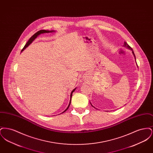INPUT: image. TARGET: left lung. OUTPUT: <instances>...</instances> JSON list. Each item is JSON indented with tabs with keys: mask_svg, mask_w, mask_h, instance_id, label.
I'll return each mask as SVG.
<instances>
[{
	"mask_svg": "<svg viewBox=\"0 0 153 153\" xmlns=\"http://www.w3.org/2000/svg\"><path fill=\"white\" fill-rule=\"evenodd\" d=\"M124 46H125V47H126V48H128V49H131V51H132V54H134V57L135 58V59H136V58H135V54H134V51H133V50H132V48H131L128 44L126 42H124ZM91 103V102H90ZM91 104L92 105V104L91 103ZM92 107H94L92 105Z\"/></svg>",
	"mask_w": 153,
	"mask_h": 153,
	"instance_id": "left-lung-1",
	"label": "left lung"
}]
</instances>
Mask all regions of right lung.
<instances>
[{
	"mask_svg": "<svg viewBox=\"0 0 153 153\" xmlns=\"http://www.w3.org/2000/svg\"><path fill=\"white\" fill-rule=\"evenodd\" d=\"M54 31H53V30H51V31H49V30H39V31H38V32H36V33H35L33 36H31L30 38L29 39V40L27 41V42L26 43V44L25 45V46H24V48H23V49H22V51H24V49H25L30 44H31V43H32V42L36 38L37 36H38L39 34H43V33H51V32H54ZM75 89H76V88H74V89H73V91H72V92H71V99H70V102H69V105H68V107L66 108V109L62 112V113H64V112H65L67 110V109L69 108V106H70V104H71V99H72V94H73V92L75 91Z\"/></svg>",
	"mask_w": 153,
	"mask_h": 153,
	"instance_id": "add662e5",
	"label": "right lung"
}]
</instances>
